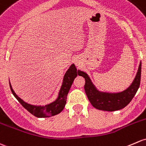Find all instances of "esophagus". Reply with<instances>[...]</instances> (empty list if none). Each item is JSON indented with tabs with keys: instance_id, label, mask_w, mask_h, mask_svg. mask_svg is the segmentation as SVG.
Listing matches in <instances>:
<instances>
[{
	"instance_id": "1",
	"label": "esophagus",
	"mask_w": 146,
	"mask_h": 146,
	"mask_svg": "<svg viewBox=\"0 0 146 146\" xmlns=\"http://www.w3.org/2000/svg\"><path fill=\"white\" fill-rule=\"evenodd\" d=\"M76 66H79V65H80V63H79V62H78V61H76Z\"/></svg>"
}]
</instances>
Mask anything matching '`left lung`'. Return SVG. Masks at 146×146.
Listing matches in <instances>:
<instances>
[{
	"label": "left lung",
	"instance_id": "8db88e82",
	"mask_svg": "<svg viewBox=\"0 0 146 146\" xmlns=\"http://www.w3.org/2000/svg\"><path fill=\"white\" fill-rule=\"evenodd\" d=\"M79 76L85 80V91L89 101L95 108L105 111H115L122 109L132 100L140 86L141 76V62L137 73L131 85L124 91L118 93L102 92L96 90L87 73L79 70Z\"/></svg>",
	"mask_w": 146,
	"mask_h": 146
}]
</instances>
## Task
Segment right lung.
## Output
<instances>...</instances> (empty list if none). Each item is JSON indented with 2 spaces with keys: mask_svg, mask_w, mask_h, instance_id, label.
<instances>
[{
  "mask_svg": "<svg viewBox=\"0 0 146 146\" xmlns=\"http://www.w3.org/2000/svg\"><path fill=\"white\" fill-rule=\"evenodd\" d=\"M78 73V71H77V68L75 66V64H73L69 67L66 73L64 75V79H63V83L61 87L57 99L51 104L42 106H41L31 105V104L24 102L22 99H20L15 94L10 83V90H11L12 93L13 94L15 97L22 105V106L28 110L29 113H31L32 115H33L37 117H51V116L59 114L64 109V106L66 104L67 95H68L69 90H70V87L73 84L74 79L77 77Z\"/></svg>",
  "mask_w": 146,
  "mask_h": 146,
  "instance_id": "obj_1",
  "label": "right lung"
}]
</instances>
